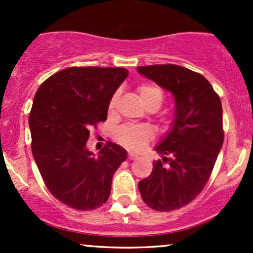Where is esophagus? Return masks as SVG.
I'll list each match as a JSON object with an SVG mask.
<instances>
[{
  "instance_id": "obj_1",
  "label": "esophagus",
  "mask_w": 253,
  "mask_h": 253,
  "mask_svg": "<svg viewBox=\"0 0 253 253\" xmlns=\"http://www.w3.org/2000/svg\"><path fill=\"white\" fill-rule=\"evenodd\" d=\"M136 158V155H134V153L129 152L128 155H127V159H129V161H132V159H135Z\"/></svg>"
}]
</instances>
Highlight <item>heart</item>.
Wrapping results in <instances>:
<instances>
[{
	"instance_id": "b5f03b06",
	"label": "heart",
	"mask_w": 253,
	"mask_h": 253,
	"mask_svg": "<svg viewBox=\"0 0 253 253\" xmlns=\"http://www.w3.org/2000/svg\"><path fill=\"white\" fill-rule=\"evenodd\" d=\"M138 98L146 109H158L164 101V91L161 86L152 83H143L136 88ZM118 94L113 95L109 101V112H113L117 106ZM152 136L149 127L146 126H123L117 130V139L121 144L132 150H139L150 140Z\"/></svg>"
}]
</instances>
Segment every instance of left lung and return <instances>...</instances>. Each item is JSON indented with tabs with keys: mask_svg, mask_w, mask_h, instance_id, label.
Here are the masks:
<instances>
[{
	"mask_svg": "<svg viewBox=\"0 0 253 253\" xmlns=\"http://www.w3.org/2000/svg\"><path fill=\"white\" fill-rule=\"evenodd\" d=\"M138 71L175 98V120L155 149L163 158L153 162L139 191L152 210H179L203 190L222 147L221 101L201 74L183 66H138Z\"/></svg>",
	"mask_w": 253,
	"mask_h": 253,
	"instance_id": "obj_1",
	"label": "left lung"
}]
</instances>
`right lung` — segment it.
<instances>
[{
  "label": "right lung",
  "instance_id": "1",
  "mask_svg": "<svg viewBox=\"0 0 253 253\" xmlns=\"http://www.w3.org/2000/svg\"><path fill=\"white\" fill-rule=\"evenodd\" d=\"M128 76L124 68H74L38 89L30 113L32 153L50 193L68 207L91 211L106 203L126 150L108 141L98 156L86 149L90 129L107 120L109 101Z\"/></svg>",
  "mask_w": 253,
  "mask_h": 253
}]
</instances>
